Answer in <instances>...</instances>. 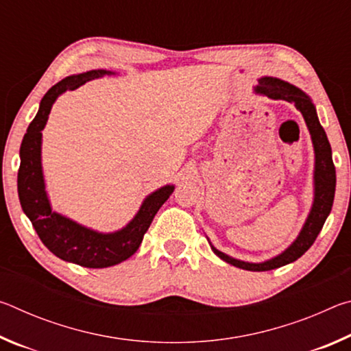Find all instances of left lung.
Here are the masks:
<instances>
[{"mask_svg": "<svg viewBox=\"0 0 351 351\" xmlns=\"http://www.w3.org/2000/svg\"><path fill=\"white\" fill-rule=\"evenodd\" d=\"M257 93L266 94L271 99H283L288 102L294 104L297 110L304 116L308 130L311 133V139L314 144V153H316V171H314V184H316V192H314V204L313 209L308 215L306 223L302 229L300 235L297 240L291 245L283 254L277 255L272 260L265 261V263H246V261L235 260L229 255L219 252L218 249L212 247L219 258H223L228 263L237 266V268L247 269V271H271L276 268H280L300 258L311 245L316 241L317 235L324 228V223L328 213L331 212L332 199H335V190H336V169L332 164L331 158V147L328 138H326L325 130L319 123V119L316 114V108L311 104L310 97L306 96L304 91L289 83L272 79V77H263L260 79L258 86L255 88Z\"/></svg>", "mask_w": 351, "mask_h": 351, "instance_id": "8db88e82", "label": "left lung"}]
</instances>
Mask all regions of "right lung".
I'll return each mask as SVG.
<instances>
[{
	"label": "right lung",
	"mask_w": 351,
	"mask_h": 351,
	"mask_svg": "<svg viewBox=\"0 0 351 351\" xmlns=\"http://www.w3.org/2000/svg\"><path fill=\"white\" fill-rule=\"evenodd\" d=\"M105 74L111 73L104 69L88 71L79 75L66 77L52 86L41 99L40 110L29 125L20 148L19 197L23 210L31 219L40 240L52 254L85 268H108L132 257L138 251L159 207L173 192V186H165L153 192L142 203L133 221L114 234L94 232L51 210L41 173V130L46 125L52 104L62 93L75 90L88 80Z\"/></svg>",
	"instance_id": "add662e5"
}]
</instances>
